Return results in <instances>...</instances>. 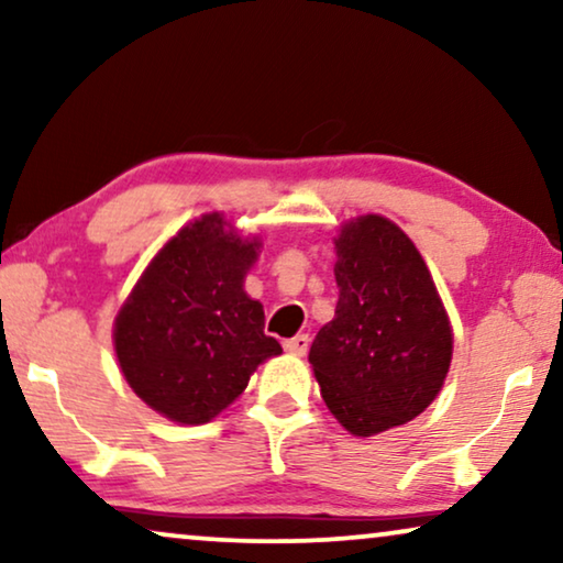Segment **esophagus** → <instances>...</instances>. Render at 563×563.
I'll return each instance as SVG.
<instances>
[{
    "instance_id": "esophagus-1",
    "label": "esophagus",
    "mask_w": 563,
    "mask_h": 563,
    "mask_svg": "<svg viewBox=\"0 0 563 563\" xmlns=\"http://www.w3.org/2000/svg\"><path fill=\"white\" fill-rule=\"evenodd\" d=\"M307 349H310V335H295L284 341V351L295 353V356H305Z\"/></svg>"
}]
</instances>
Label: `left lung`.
<instances>
[{"label": "left lung", "instance_id": "obj_1", "mask_svg": "<svg viewBox=\"0 0 563 563\" xmlns=\"http://www.w3.org/2000/svg\"><path fill=\"white\" fill-rule=\"evenodd\" d=\"M335 318L310 349L335 420L368 438L405 426L433 402L451 366L449 314L415 243L382 214L335 238Z\"/></svg>", "mask_w": 563, "mask_h": 563}]
</instances>
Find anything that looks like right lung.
Returning <instances> with one entry per match:
<instances>
[{"label": "right lung", "instance_id": "obj_1", "mask_svg": "<svg viewBox=\"0 0 563 563\" xmlns=\"http://www.w3.org/2000/svg\"><path fill=\"white\" fill-rule=\"evenodd\" d=\"M220 212L181 228L145 268L114 318V353L137 397L184 426H202L249 387L282 345L264 307L243 291L261 243Z\"/></svg>", "mask_w": 563, "mask_h": 563}]
</instances>
